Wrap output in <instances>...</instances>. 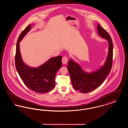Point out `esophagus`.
Returning <instances> with one entry per match:
<instances>
[{"label":"esophagus","instance_id":"obj_1","mask_svg":"<svg viewBox=\"0 0 128 128\" xmlns=\"http://www.w3.org/2000/svg\"><path fill=\"white\" fill-rule=\"evenodd\" d=\"M68 61V57L66 56H64L63 58H62V63L64 64H66Z\"/></svg>","mask_w":128,"mask_h":128}]
</instances>
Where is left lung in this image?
<instances>
[{"mask_svg": "<svg viewBox=\"0 0 128 128\" xmlns=\"http://www.w3.org/2000/svg\"><path fill=\"white\" fill-rule=\"evenodd\" d=\"M98 29L99 34L108 40L109 44L108 54L104 66L96 72L88 73L84 72L73 60H70L68 62L67 68L73 88L82 93H87L98 88L110 74L112 68L113 45L111 38L106 30L99 24Z\"/></svg>", "mask_w": 128, "mask_h": 128, "instance_id": "1", "label": "left lung"}]
</instances>
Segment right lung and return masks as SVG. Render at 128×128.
Listing matches in <instances>:
<instances>
[{
	"label": "right lung",
	"mask_w": 128,
	"mask_h": 128,
	"mask_svg": "<svg viewBox=\"0 0 128 128\" xmlns=\"http://www.w3.org/2000/svg\"><path fill=\"white\" fill-rule=\"evenodd\" d=\"M30 28V25H28L18 37L15 57V67L21 79L28 88L38 93H46L55 87L56 74L62 67V57L59 56L51 58L36 68H32L24 64L21 58L19 42Z\"/></svg>",
	"instance_id": "add662e5"
}]
</instances>
